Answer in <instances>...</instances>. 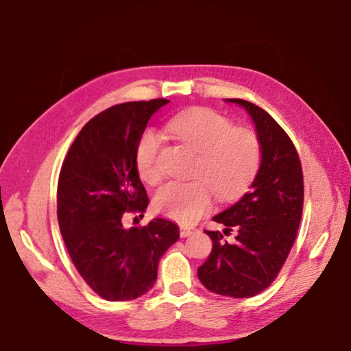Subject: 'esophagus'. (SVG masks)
Listing matches in <instances>:
<instances>
[{
  "label": "esophagus",
  "mask_w": 351,
  "mask_h": 351,
  "mask_svg": "<svg viewBox=\"0 0 351 351\" xmlns=\"http://www.w3.org/2000/svg\"><path fill=\"white\" fill-rule=\"evenodd\" d=\"M193 232H195V229H193V228H185V226H181V237H182V238H187V237H190Z\"/></svg>",
  "instance_id": "1"
}]
</instances>
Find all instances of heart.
I'll use <instances>...</instances> for the list:
<instances>
[{
    "label": "heart",
    "mask_w": 351,
    "mask_h": 351,
    "mask_svg": "<svg viewBox=\"0 0 351 351\" xmlns=\"http://www.w3.org/2000/svg\"><path fill=\"white\" fill-rule=\"evenodd\" d=\"M166 130L197 154L191 181L169 182L155 195V208L182 225H191L211 206L213 192L228 200L240 195L255 178L261 161L259 138L253 131L235 128L229 117L211 108L182 111L167 119ZM160 134L147 128L138 136L136 164L141 180L161 181Z\"/></svg>",
    "instance_id": "heart-1"
}]
</instances>
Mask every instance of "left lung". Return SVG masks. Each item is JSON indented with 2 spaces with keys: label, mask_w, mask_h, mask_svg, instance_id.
<instances>
[{
  "label": "left lung",
  "mask_w": 351,
  "mask_h": 351,
  "mask_svg": "<svg viewBox=\"0 0 351 351\" xmlns=\"http://www.w3.org/2000/svg\"><path fill=\"white\" fill-rule=\"evenodd\" d=\"M228 101L244 107L255 122L261 166L249 191L213 219L226 226L225 235L235 230V240L205 230L213 250L197 276L215 294L245 299L271 285L293 247L303 211V170L294 143L265 110L244 99Z\"/></svg>",
  "instance_id": "obj_1"
}]
</instances>
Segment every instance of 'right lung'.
<instances>
[{"mask_svg":"<svg viewBox=\"0 0 351 351\" xmlns=\"http://www.w3.org/2000/svg\"><path fill=\"white\" fill-rule=\"evenodd\" d=\"M169 101L123 102L90 119L71 145L58 176L57 219L81 278L110 302L132 300L154 287L158 263L180 238L166 219L125 229V213L143 214L136 145L147 121Z\"/></svg>","mask_w":351,"mask_h":351,"instance_id":"right-lung-1","label":"right lung"}]
</instances>
